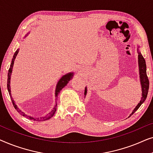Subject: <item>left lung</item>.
Segmentation results:
<instances>
[{
  "instance_id": "left-lung-1",
  "label": "left lung",
  "mask_w": 153,
  "mask_h": 153,
  "mask_svg": "<svg viewBox=\"0 0 153 153\" xmlns=\"http://www.w3.org/2000/svg\"><path fill=\"white\" fill-rule=\"evenodd\" d=\"M140 47L139 45H138L137 48V52H138V64H139V79H140V83H141V99L137 104V106L134 108V109L132 111L131 114L132 115L138 108L140 107V106L145 102V100L147 97V95L148 93V88H149V81H148L147 74H146V60L142 56V54L139 50V48ZM87 94V87H85L84 95L86 96Z\"/></svg>"
}]
</instances>
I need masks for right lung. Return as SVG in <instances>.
<instances>
[{
  "mask_svg": "<svg viewBox=\"0 0 153 153\" xmlns=\"http://www.w3.org/2000/svg\"><path fill=\"white\" fill-rule=\"evenodd\" d=\"M29 34V32L27 33V34L25 35L24 37H26L27 35ZM19 49H17L16 51H15V53H14V56H13V58H12V62H11V65H10V69L9 70H8V74H7V91H8V93L10 94V98H11L12 100V104H13V106L15 109L17 111L18 113H19L20 114H22L23 116L24 117H26L28 119H30V120H35V121H45V120H49L51 118V117L53 116V115L55 114L56 113V107H57V102H56V104L55 106H54V107L53 108V109H52L51 111H50L49 114H47V116H42V117H33V116H28V115H27L25 114L24 111H22V110L20 109L18 107V106L16 105L15 102H14V100H13V98L12 97V94H11V88H10V79H11V75H12V70H13V66H14V60H15V58L16 57V56H17V54L19 53ZM73 76H74V72H70V73H68V74H65L62 76L61 78H60L59 80H58L57 84H56V91H55V97H56H56H58V94L60 92V91L65 86H66L67 84H68L69 81H70L71 79L73 78Z\"/></svg>",
  "mask_w": 153,
  "mask_h": 153,
  "instance_id": "obj_1",
  "label": "right lung"
}]
</instances>
